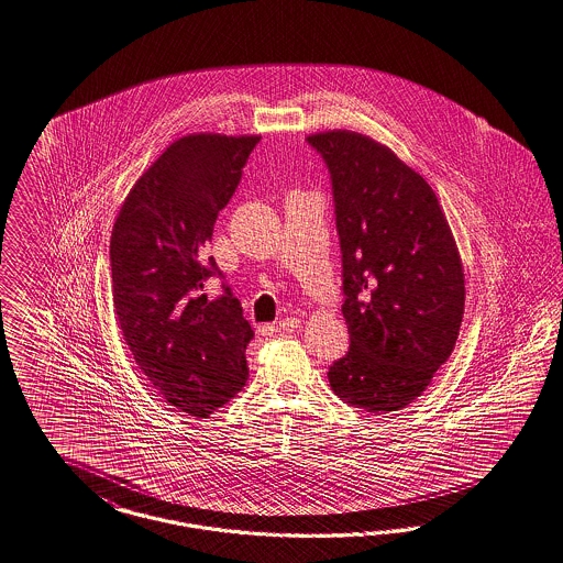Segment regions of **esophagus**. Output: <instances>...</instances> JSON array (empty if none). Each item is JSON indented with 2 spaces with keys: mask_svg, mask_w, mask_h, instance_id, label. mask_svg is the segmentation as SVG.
<instances>
[{
  "mask_svg": "<svg viewBox=\"0 0 563 563\" xmlns=\"http://www.w3.org/2000/svg\"><path fill=\"white\" fill-rule=\"evenodd\" d=\"M298 328H300V319L296 318L282 319V321L277 323V330H279V332H294V330H298Z\"/></svg>",
  "mask_w": 563,
  "mask_h": 563,
  "instance_id": "34e87169",
  "label": "esophagus"
}]
</instances>
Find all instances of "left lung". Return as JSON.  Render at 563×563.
Masks as SVG:
<instances>
[{
	"label": "left lung",
	"instance_id": "1",
	"mask_svg": "<svg viewBox=\"0 0 563 563\" xmlns=\"http://www.w3.org/2000/svg\"><path fill=\"white\" fill-rule=\"evenodd\" d=\"M330 172L351 344L332 391L372 415L406 408L448 362L465 311L456 242L427 180L364 134H311Z\"/></svg>",
	"mask_w": 563,
	"mask_h": 563
}]
</instances>
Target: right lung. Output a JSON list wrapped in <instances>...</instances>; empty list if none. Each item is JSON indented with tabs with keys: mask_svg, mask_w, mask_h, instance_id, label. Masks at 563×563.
Masks as SVG:
<instances>
[{
	"mask_svg": "<svg viewBox=\"0 0 563 563\" xmlns=\"http://www.w3.org/2000/svg\"><path fill=\"white\" fill-rule=\"evenodd\" d=\"M261 136L189 134L166 148L125 197L111 233L113 302L123 339L148 383L170 406L206 418L247 380L254 332L203 256L219 212L235 194Z\"/></svg>",
	"mask_w": 563,
	"mask_h": 563,
	"instance_id": "obj_1",
	"label": "right lung"
}]
</instances>
